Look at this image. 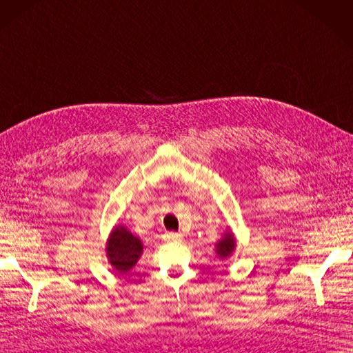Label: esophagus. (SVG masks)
I'll return each instance as SVG.
<instances>
[{
	"label": "esophagus",
	"instance_id": "obj_1",
	"mask_svg": "<svg viewBox=\"0 0 353 353\" xmlns=\"http://www.w3.org/2000/svg\"><path fill=\"white\" fill-rule=\"evenodd\" d=\"M182 234L180 232H167L165 236H164V239L167 240V241H179V240H182Z\"/></svg>",
	"mask_w": 353,
	"mask_h": 353
}]
</instances>
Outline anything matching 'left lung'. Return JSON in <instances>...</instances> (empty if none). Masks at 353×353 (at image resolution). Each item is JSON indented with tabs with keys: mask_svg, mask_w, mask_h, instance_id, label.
<instances>
[{
	"mask_svg": "<svg viewBox=\"0 0 353 353\" xmlns=\"http://www.w3.org/2000/svg\"><path fill=\"white\" fill-rule=\"evenodd\" d=\"M234 249H236V239H234L231 231L225 232V236L216 243V255L221 259H227L231 256Z\"/></svg>",
	"mask_w": 353,
	"mask_h": 353,
	"instance_id": "obj_1",
	"label": "left lung"
}]
</instances>
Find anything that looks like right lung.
Returning <instances> with one entry per match:
<instances>
[{
  "label": "right lung",
  "mask_w": 353,
  "mask_h": 353,
  "mask_svg": "<svg viewBox=\"0 0 353 353\" xmlns=\"http://www.w3.org/2000/svg\"><path fill=\"white\" fill-rule=\"evenodd\" d=\"M105 252L108 263L112 264L113 270L121 274H126L140 259L143 245L141 240L135 237L123 225H117L107 240Z\"/></svg>",
  "instance_id": "right-lung-1"
}]
</instances>
